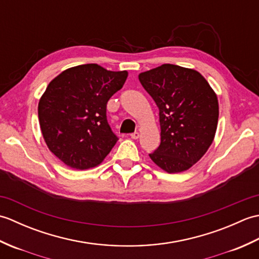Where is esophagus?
<instances>
[{
    "mask_svg": "<svg viewBox=\"0 0 259 259\" xmlns=\"http://www.w3.org/2000/svg\"><path fill=\"white\" fill-rule=\"evenodd\" d=\"M130 137H131V138H133V139H138L139 137H140V135H139V133H137V131H136V133L131 134V135H130Z\"/></svg>",
    "mask_w": 259,
    "mask_h": 259,
    "instance_id": "1",
    "label": "esophagus"
}]
</instances>
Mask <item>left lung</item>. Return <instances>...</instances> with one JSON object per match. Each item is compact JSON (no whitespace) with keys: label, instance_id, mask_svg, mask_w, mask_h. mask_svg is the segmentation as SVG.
I'll list each match as a JSON object with an SVG mask.
<instances>
[{"label":"left lung","instance_id":"8db88e82","mask_svg":"<svg viewBox=\"0 0 259 259\" xmlns=\"http://www.w3.org/2000/svg\"><path fill=\"white\" fill-rule=\"evenodd\" d=\"M139 81L159 109L160 146L149 157L169 174L200 160L212 144L218 123V100L196 70L162 64L139 74Z\"/></svg>","mask_w":259,"mask_h":259}]
</instances>
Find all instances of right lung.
Segmentation results:
<instances>
[{
  "label": "right lung",
  "instance_id": "obj_1",
  "mask_svg": "<svg viewBox=\"0 0 259 259\" xmlns=\"http://www.w3.org/2000/svg\"><path fill=\"white\" fill-rule=\"evenodd\" d=\"M126 76V71L90 63L65 70L49 83L38 101V121L48 148L68 167H97L118 141L107 103Z\"/></svg>",
  "mask_w": 259,
  "mask_h": 259
}]
</instances>
